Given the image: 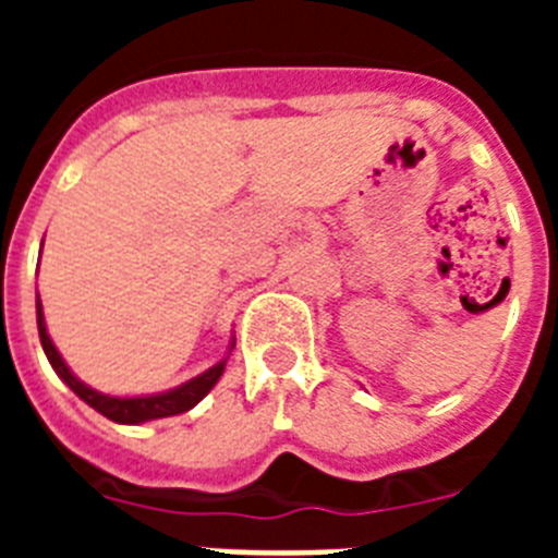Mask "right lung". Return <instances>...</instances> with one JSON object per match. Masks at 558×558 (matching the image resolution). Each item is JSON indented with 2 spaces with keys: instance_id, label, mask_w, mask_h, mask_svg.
<instances>
[{
  "instance_id": "1",
  "label": "right lung",
  "mask_w": 558,
  "mask_h": 558,
  "mask_svg": "<svg viewBox=\"0 0 558 558\" xmlns=\"http://www.w3.org/2000/svg\"><path fill=\"white\" fill-rule=\"evenodd\" d=\"M36 315H38V338H41V347L44 354H47L49 366L56 368L58 377L66 383L77 397L86 402V405L95 408L97 413H102L106 418L117 422V425H142V422H150V418H165V416H179V413L190 411L206 397V393L215 388V383L220 379L226 368V360H218L215 366L206 368L204 374L198 377L186 379L181 383L179 388H170V391H161V393H145V397H111V393H100L95 391L92 386H86L83 379H77L72 374V368L63 363L61 352L56 349L52 338L47 332V324H44V310H41V299L36 302ZM234 349V343L229 347V352Z\"/></svg>"
}]
</instances>
